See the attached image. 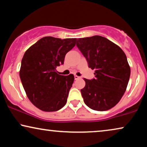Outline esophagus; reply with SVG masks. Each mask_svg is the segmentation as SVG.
<instances>
[{
	"label": "esophagus",
	"instance_id": "obj_1",
	"mask_svg": "<svg viewBox=\"0 0 147 147\" xmlns=\"http://www.w3.org/2000/svg\"><path fill=\"white\" fill-rule=\"evenodd\" d=\"M79 79H81V77H79V76H77V75H75V80H77Z\"/></svg>",
	"mask_w": 147,
	"mask_h": 147
}]
</instances>
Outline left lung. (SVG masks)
Returning <instances> with one entry per match:
<instances>
[{
  "mask_svg": "<svg viewBox=\"0 0 147 147\" xmlns=\"http://www.w3.org/2000/svg\"><path fill=\"white\" fill-rule=\"evenodd\" d=\"M77 46L88 66L95 70V79H84L81 89L84 102L96 111H106L118 103L126 91L130 68L126 54L118 45L104 37L79 38Z\"/></svg>",
  "mask_w": 147,
  "mask_h": 147,
  "instance_id": "8db88e82",
  "label": "left lung"
}]
</instances>
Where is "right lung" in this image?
<instances>
[{
	"label": "right lung",
	"mask_w": 147,
	"mask_h": 147,
	"mask_svg": "<svg viewBox=\"0 0 147 147\" xmlns=\"http://www.w3.org/2000/svg\"><path fill=\"white\" fill-rule=\"evenodd\" d=\"M76 40L44 37L25 52L19 76L27 97L41 110L56 111L65 105L75 77L59 75L56 67L64 64Z\"/></svg>",
	"instance_id": "obj_1"
}]
</instances>
